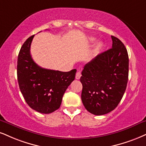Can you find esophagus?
Here are the masks:
<instances>
[{
    "label": "esophagus",
    "instance_id": "1",
    "mask_svg": "<svg viewBox=\"0 0 146 146\" xmlns=\"http://www.w3.org/2000/svg\"><path fill=\"white\" fill-rule=\"evenodd\" d=\"M80 76H81V73H80V72H77L76 74V78L78 80V79H80Z\"/></svg>",
    "mask_w": 146,
    "mask_h": 146
}]
</instances>
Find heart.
Segmentation results:
<instances>
[{"instance_id":"1","label":"heart","mask_w":146,"mask_h":146,"mask_svg":"<svg viewBox=\"0 0 146 146\" xmlns=\"http://www.w3.org/2000/svg\"><path fill=\"white\" fill-rule=\"evenodd\" d=\"M101 46H102V44H101V43H99V44H98V45H97V47H98V48H101Z\"/></svg>"}]
</instances>
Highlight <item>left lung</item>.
I'll list each match as a JSON object with an SVG mask.
<instances>
[{
	"label": "left lung",
	"mask_w": 146,
	"mask_h": 146,
	"mask_svg": "<svg viewBox=\"0 0 146 146\" xmlns=\"http://www.w3.org/2000/svg\"><path fill=\"white\" fill-rule=\"evenodd\" d=\"M112 46L84 66L80 77L81 100L87 111L104 115L117 107L127 88L129 76L127 50L111 36Z\"/></svg>",
	"instance_id": "8db88e82"
}]
</instances>
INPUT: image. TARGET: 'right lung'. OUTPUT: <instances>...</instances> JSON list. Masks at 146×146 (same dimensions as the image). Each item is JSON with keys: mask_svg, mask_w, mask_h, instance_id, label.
<instances>
[{"mask_svg": "<svg viewBox=\"0 0 146 146\" xmlns=\"http://www.w3.org/2000/svg\"><path fill=\"white\" fill-rule=\"evenodd\" d=\"M34 36L27 39L18 55V84L23 98L32 109L50 114L59 108L65 91L74 80L76 70L61 72L38 66L30 55Z\"/></svg>", "mask_w": 146, "mask_h": 146, "instance_id": "right-lung-1", "label": "right lung"}]
</instances>
